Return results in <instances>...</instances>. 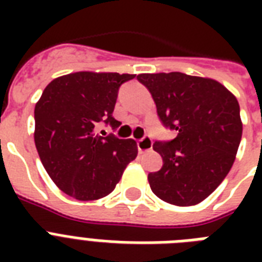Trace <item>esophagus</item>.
Returning a JSON list of instances; mask_svg holds the SVG:
<instances>
[{"instance_id":"34e87169","label":"esophagus","mask_w":262,"mask_h":262,"mask_svg":"<svg viewBox=\"0 0 262 262\" xmlns=\"http://www.w3.org/2000/svg\"><path fill=\"white\" fill-rule=\"evenodd\" d=\"M137 148H139L140 152L149 151V149H152V140L145 136V137L137 141Z\"/></svg>"}]
</instances>
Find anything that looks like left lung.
Here are the masks:
<instances>
[{"mask_svg": "<svg viewBox=\"0 0 262 262\" xmlns=\"http://www.w3.org/2000/svg\"><path fill=\"white\" fill-rule=\"evenodd\" d=\"M158 115L177 130L171 141H156L163 166L148 175L152 191L178 207L201 203L223 182L235 160L242 121L239 103L223 84L181 72L141 73Z\"/></svg>", "mask_w": 262, "mask_h": 262, "instance_id": "1", "label": "left lung"}]
</instances>
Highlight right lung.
I'll return each instance as SVG.
<instances>
[{
	"instance_id": "1",
	"label": "right lung",
	"mask_w": 262,
	"mask_h": 262,
	"mask_svg": "<svg viewBox=\"0 0 262 262\" xmlns=\"http://www.w3.org/2000/svg\"><path fill=\"white\" fill-rule=\"evenodd\" d=\"M135 75L76 72L49 83L35 104L34 140L43 167L57 186L80 201L110 194L137 156L133 139L103 137L100 122L113 117L121 84Z\"/></svg>"
}]
</instances>
